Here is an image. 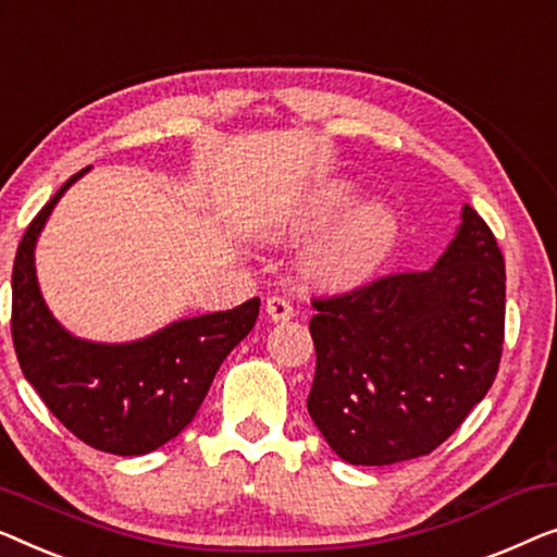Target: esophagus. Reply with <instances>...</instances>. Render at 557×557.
I'll return each mask as SVG.
<instances>
[{"mask_svg":"<svg viewBox=\"0 0 557 557\" xmlns=\"http://www.w3.org/2000/svg\"><path fill=\"white\" fill-rule=\"evenodd\" d=\"M264 310H268V318L272 323H285V320L293 318V305H289L285 297H270L268 305H264Z\"/></svg>","mask_w":557,"mask_h":557,"instance_id":"obj_1","label":"esophagus"}]
</instances>
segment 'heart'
<instances>
[{
    "mask_svg": "<svg viewBox=\"0 0 557 557\" xmlns=\"http://www.w3.org/2000/svg\"><path fill=\"white\" fill-rule=\"evenodd\" d=\"M356 189L346 182L318 186L275 226L277 237H320L300 260V275L327 293L354 289L371 280L394 252L398 214L388 201L368 199L347 209Z\"/></svg>",
    "mask_w": 557,
    "mask_h": 557,
    "instance_id": "1",
    "label": "heart"
}]
</instances>
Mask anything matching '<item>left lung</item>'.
<instances>
[{
    "instance_id": "8db88e82",
    "label": "left lung",
    "mask_w": 557,
    "mask_h": 557,
    "mask_svg": "<svg viewBox=\"0 0 557 557\" xmlns=\"http://www.w3.org/2000/svg\"><path fill=\"white\" fill-rule=\"evenodd\" d=\"M312 308V421L348 465H396L434 451L487 396L505 341V260L465 203L432 270Z\"/></svg>"
}]
</instances>
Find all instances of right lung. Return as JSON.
Masks as SVG:
<instances>
[{"label":"right lung","mask_w":557,"mask_h":557,"mask_svg":"<svg viewBox=\"0 0 557 557\" xmlns=\"http://www.w3.org/2000/svg\"><path fill=\"white\" fill-rule=\"evenodd\" d=\"M67 178L27 226L12 270V341L25 379L65 429L92 449L140 457L178 436L222 366L260 315V297L234 310L174 320L131 343L77 338L58 323L40 293L37 239Z\"/></svg>","instance_id":"1"}]
</instances>
